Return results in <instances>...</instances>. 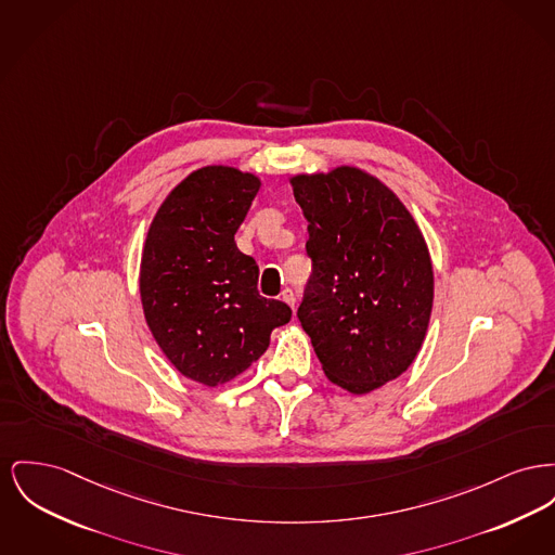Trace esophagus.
<instances>
[{
  "label": "esophagus",
  "mask_w": 555,
  "mask_h": 555,
  "mask_svg": "<svg viewBox=\"0 0 555 555\" xmlns=\"http://www.w3.org/2000/svg\"><path fill=\"white\" fill-rule=\"evenodd\" d=\"M281 299H283V301H285V304H287V306H289V308H292V310H294L295 295H294V292H292V289H285V292H283V294H281Z\"/></svg>",
  "instance_id": "1"
}]
</instances>
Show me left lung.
Returning <instances> with one entry per match:
<instances>
[{
  "label": "left lung",
  "mask_w": 555,
  "mask_h": 555,
  "mask_svg": "<svg viewBox=\"0 0 555 555\" xmlns=\"http://www.w3.org/2000/svg\"><path fill=\"white\" fill-rule=\"evenodd\" d=\"M289 184L312 258L297 319L331 384L377 390L411 366L427 333L434 270L424 232L393 191L354 165Z\"/></svg>",
  "instance_id": "obj_1"
}]
</instances>
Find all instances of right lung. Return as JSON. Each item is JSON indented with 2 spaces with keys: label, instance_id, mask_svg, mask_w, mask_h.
<instances>
[{
  "label": "right lung",
  "instance_id": "obj_1",
  "mask_svg": "<svg viewBox=\"0 0 555 555\" xmlns=\"http://www.w3.org/2000/svg\"><path fill=\"white\" fill-rule=\"evenodd\" d=\"M260 186L256 173L205 165L165 196L146 232V325L165 359L207 388L245 373L292 319L287 304L258 294V263L234 243Z\"/></svg>",
  "mask_w": 555,
  "mask_h": 555
}]
</instances>
